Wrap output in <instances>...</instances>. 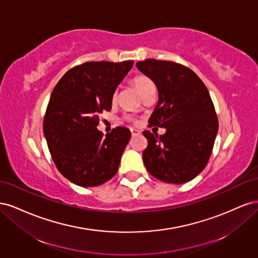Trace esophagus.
I'll return each instance as SVG.
<instances>
[{"mask_svg":"<svg viewBox=\"0 0 258 258\" xmlns=\"http://www.w3.org/2000/svg\"><path fill=\"white\" fill-rule=\"evenodd\" d=\"M130 131H131V135H132V136H138V135L141 134V131L136 129V128H131Z\"/></svg>","mask_w":258,"mask_h":258,"instance_id":"obj_1","label":"esophagus"}]
</instances>
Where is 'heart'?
Here are the masks:
<instances>
[{"label":"heart","mask_w":258,"mask_h":258,"mask_svg":"<svg viewBox=\"0 0 258 258\" xmlns=\"http://www.w3.org/2000/svg\"><path fill=\"white\" fill-rule=\"evenodd\" d=\"M134 84L136 86V88L138 89V91L141 93V95L145 90H147L148 88L153 87V86H154L153 82L150 79H148L147 76H144V75H140V76L135 77ZM115 98H116V93H114V95H113V100H115ZM126 118L131 119V116H126Z\"/></svg>","instance_id":"obj_1"}]
</instances>
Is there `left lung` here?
<instances>
[{
    "label": "left lung",
    "instance_id": "1",
    "mask_svg": "<svg viewBox=\"0 0 258 258\" xmlns=\"http://www.w3.org/2000/svg\"><path fill=\"white\" fill-rule=\"evenodd\" d=\"M137 68L158 90L148 127L166 128L162 136L143 131L146 170L166 183L189 182L206 168L218 130L210 93L192 70L173 61L146 59Z\"/></svg>",
    "mask_w": 258,
    "mask_h": 258
}]
</instances>
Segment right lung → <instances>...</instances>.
Wrapping results in <instances>:
<instances>
[{"label":"right lung","instance_id":"1","mask_svg":"<svg viewBox=\"0 0 258 258\" xmlns=\"http://www.w3.org/2000/svg\"><path fill=\"white\" fill-rule=\"evenodd\" d=\"M134 61L86 62L72 68L53 88L44 117V136L59 172L83 187L98 186L118 171L131 138L126 127L103 137L100 114L111 111L117 86Z\"/></svg>","mask_w":258,"mask_h":258}]
</instances>
